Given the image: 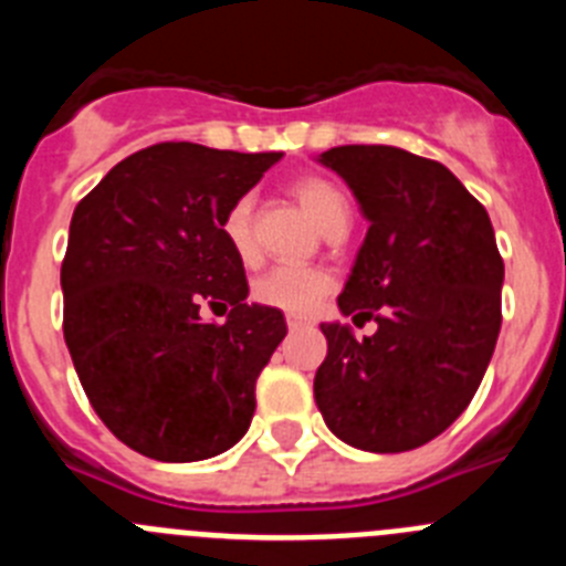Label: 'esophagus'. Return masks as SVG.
<instances>
[{
	"mask_svg": "<svg viewBox=\"0 0 566 566\" xmlns=\"http://www.w3.org/2000/svg\"><path fill=\"white\" fill-rule=\"evenodd\" d=\"M286 326L292 328H306L308 326V319L306 317H300V314H286Z\"/></svg>",
	"mask_w": 566,
	"mask_h": 566,
	"instance_id": "34e87169",
	"label": "esophagus"
}]
</instances>
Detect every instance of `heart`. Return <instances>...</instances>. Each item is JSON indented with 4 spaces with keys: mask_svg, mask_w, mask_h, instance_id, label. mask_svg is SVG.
Masks as SVG:
<instances>
[{
    "mask_svg": "<svg viewBox=\"0 0 566 566\" xmlns=\"http://www.w3.org/2000/svg\"><path fill=\"white\" fill-rule=\"evenodd\" d=\"M292 195L323 232L339 227V223H348V218H352V203H348L345 192L323 175L297 178L292 184ZM221 234L240 263H247V266L254 263L258 243H254V207L249 195H240L229 203L221 218ZM332 286L334 280L323 269L274 266L254 280L252 297L260 306L277 308V312L308 314L319 306V300L332 292Z\"/></svg>",
    "mask_w": 566,
    "mask_h": 566,
    "instance_id": "obj_1",
    "label": "heart"
}]
</instances>
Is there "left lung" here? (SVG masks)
Masks as SVG:
<instances>
[{"instance_id": "left-lung-1", "label": "left lung", "mask_w": 566, "mask_h": 566, "mask_svg": "<svg viewBox=\"0 0 566 566\" xmlns=\"http://www.w3.org/2000/svg\"><path fill=\"white\" fill-rule=\"evenodd\" d=\"M343 175L368 234L339 294L365 339L326 323L314 399L334 437L402 453L448 431L476 394L502 328L504 260L488 209L431 158L385 144L319 155Z\"/></svg>"}]
</instances>
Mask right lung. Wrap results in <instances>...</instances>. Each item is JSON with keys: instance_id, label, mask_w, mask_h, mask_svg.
<instances>
[{"instance_id": "1", "label": "right lung", "mask_w": 566, "mask_h": 566, "mask_svg": "<svg viewBox=\"0 0 566 566\" xmlns=\"http://www.w3.org/2000/svg\"><path fill=\"white\" fill-rule=\"evenodd\" d=\"M280 153L161 142L115 164L78 201L62 260L64 343L93 411L158 462L229 451L254 417V382L286 337L247 303L221 218ZM230 308L223 324L200 308Z\"/></svg>"}]
</instances>
